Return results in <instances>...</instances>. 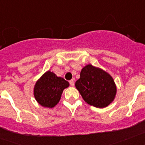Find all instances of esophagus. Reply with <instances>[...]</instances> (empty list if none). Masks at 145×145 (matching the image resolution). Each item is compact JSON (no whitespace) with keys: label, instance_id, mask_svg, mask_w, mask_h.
Wrapping results in <instances>:
<instances>
[{"label":"esophagus","instance_id":"obj_1","mask_svg":"<svg viewBox=\"0 0 145 145\" xmlns=\"http://www.w3.org/2000/svg\"><path fill=\"white\" fill-rule=\"evenodd\" d=\"M70 86H74V80H70Z\"/></svg>","mask_w":145,"mask_h":145}]
</instances>
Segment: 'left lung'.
I'll return each mask as SVG.
<instances>
[{
    "label": "left lung",
    "instance_id": "obj_1",
    "mask_svg": "<svg viewBox=\"0 0 145 145\" xmlns=\"http://www.w3.org/2000/svg\"><path fill=\"white\" fill-rule=\"evenodd\" d=\"M75 87L86 102L98 108L107 107L114 100L117 91L112 76L91 65L82 69Z\"/></svg>",
    "mask_w": 145,
    "mask_h": 145
}]
</instances>
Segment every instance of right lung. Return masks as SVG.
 I'll return each mask as SVG.
<instances>
[{
	"mask_svg": "<svg viewBox=\"0 0 145 145\" xmlns=\"http://www.w3.org/2000/svg\"><path fill=\"white\" fill-rule=\"evenodd\" d=\"M69 86L67 80L48 70L36 82L34 97L41 106L52 108L59 103L63 90Z\"/></svg>",
	"mask_w": 145,
	"mask_h": 145,
	"instance_id": "add662e5",
	"label": "right lung"
}]
</instances>
